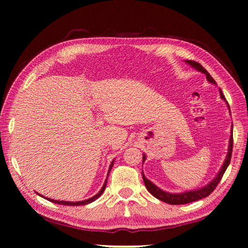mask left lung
Masks as SVG:
<instances>
[{
	"label": "left lung",
	"mask_w": 248,
	"mask_h": 248,
	"mask_svg": "<svg viewBox=\"0 0 248 248\" xmlns=\"http://www.w3.org/2000/svg\"><path fill=\"white\" fill-rule=\"evenodd\" d=\"M185 62H186L187 64L191 65L192 68L196 69L197 71H199V72L205 74V77H207L208 81L210 83L216 84V85H217L216 81L212 78L211 75L208 73V71L205 70L200 63H198V62L191 61V60H185ZM219 91H220L221 98L224 100V102L226 103V105H228V108H229V110H230L229 103L226 102V99L224 97L223 93H222L221 89H219ZM232 128H233V125H232ZM232 149H233V130H231V136H230V140H229V150H228V154H226L223 164H222L220 170L217 171V174L216 175V177L213 178L211 182L205 185V186H203V187L198 188V189H195V190H189V191H184V192H177V194H173V192L164 191L163 189H161V188H158L156 185L153 184L150 179L146 178L145 176H144V174H143V171H142V177H143V182L145 184L146 189H148L150 194L152 195V196H154L155 198H157L158 200H161V201H164V202L170 203V204H185V203L194 202V201L205 198V197H208L213 190L216 189V187L217 186V184L220 183L222 176H223L226 169H228V166H229L230 162H231V157H232ZM145 158H146V155L143 154V161H142V163H144Z\"/></svg>",
	"instance_id": "obj_1"
}]
</instances>
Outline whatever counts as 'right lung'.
Masks as SVG:
<instances>
[{
  "instance_id": "1",
  "label": "right lung",
  "mask_w": 248,
  "mask_h": 248,
  "mask_svg": "<svg viewBox=\"0 0 248 248\" xmlns=\"http://www.w3.org/2000/svg\"><path fill=\"white\" fill-rule=\"evenodd\" d=\"M114 162H115V159H114V161L111 162V164L109 165V170H108L107 178H108V176H109V173H110L112 165H114ZM107 178H106V180H105V183H104V185H103L102 189H100V190L98 191V194H96L95 196L92 197V198H89V199H86V200H83V201H77V202H74V201H73V202H71V201H63V200H54V199H50V198H47V197H45V198L47 199V200H49V201H51V202H53V203H59V204H63V205H84V204L91 203V202H93V201H95V200L97 199V198H99L100 196H102V194H103L104 190H105V188H106V185H107ZM38 195H39V194H38ZM39 196H41V195H39ZM41 197H44V196H41Z\"/></svg>"
}]
</instances>
